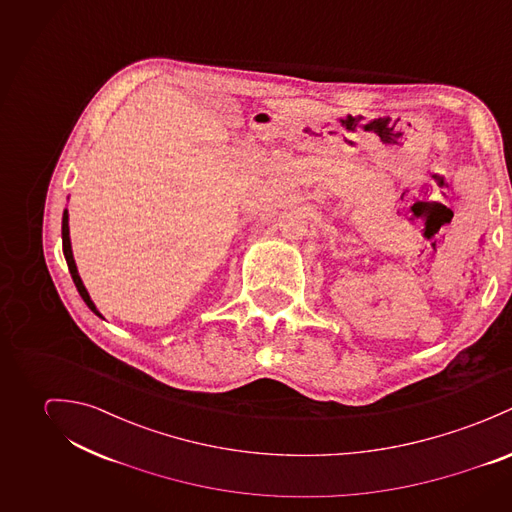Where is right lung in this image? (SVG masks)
<instances>
[{
    "label": "right lung",
    "instance_id": "add662e5",
    "mask_svg": "<svg viewBox=\"0 0 512 512\" xmlns=\"http://www.w3.org/2000/svg\"><path fill=\"white\" fill-rule=\"evenodd\" d=\"M62 251H64V259H66L68 271H70V275H72V281H74V284H76V288H78V292H80L82 300L88 304V308H90V310H92L96 316H100V318H102V314L98 312L96 304L92 302V298H90V294H88L86 286H84L82 279H80V275H78V269H76V263H74V257H72L70 235H68V212H66V210H64V214H62Z\"/></svg>",
    "mask_w": 512,
    "mask_h": 512
}]
</instances>
